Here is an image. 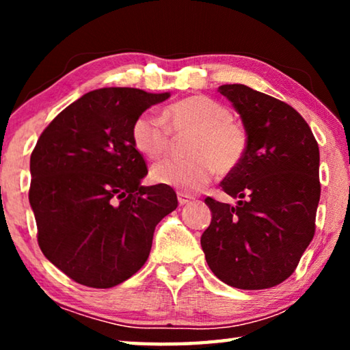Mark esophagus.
<instances>
[{
  "mask_svg": "<svg viewBox=\"0 0 350 350\" xmlns=\"http://www.w3.org/2000/svg\"><path fill=\"white\" fill-rule=\"evenodd\" d=\"M177 200H179L180 205H187L193 200V198L189 196V194H185V193H177Z\"/></svg>",
  "mask_w": 350,
  "mask_h": 350,
  "instance_id": "34e87169",
  "label": "esophagus"
}]
</instances>
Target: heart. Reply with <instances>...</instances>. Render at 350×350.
I'll return each mask as SVG.
<instances>
[{
    "mask_svg": "<svg viewBox=\"0 0 350 350\" xmlns=\"http://www.w3.org/2000/svg\"><path fill=\"white\" fill-rule=\"evenodd\" d=\"M171 133L193 134L188 159H167L151 168V179L180 193H196L219 171L228 174L239 167L248 150V134L232 118L227 106L205 96H193L168 106L163 120L146 111L135 118L131 139L135 150L148 159L168 151Z\"/></svg>",
    "mask_w": 350,
    "mask_h": 350,
    "instance_id": "heart-1",
    "label": "heart"
}]
</instances>
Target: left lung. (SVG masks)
<instances>
[{"instance_id":"1","label":"left lung","mask_w":350,"mask_h":350,"mask_svg":"<svg viewBox=\"0 0 350 350\" xmlns=\"http://www.w3.org/2000/svg\"><path fill=\"white\" fill-rule=\"evenodd\" d=\"M248 134L244 161L221 182L238 205L206 198L211 222L200 245L219 280L242 290L278 286L315 234L319 150L292 106L245 85H222Z\"/></svg>"}]
</instances>
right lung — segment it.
Wrapping results in <instances>:
<instances>
[{
	"instance_id": "1",
	"label": "right lung",
	"mask_w": 350,
	"mask_h": 350,
	"mask_svg": "<svg viewBox=\"0 0 350 350\" xmlns=\"http://www.w3.org/2000/svg\"><path fill=\"white\" fill-rule=\"evenodd\" d=\"M170 92L102 88L49 123L31 156L29 202L44 256L70 280L94 288L126 281L150 256L156 225L176 210L148 174L131 139L135 118Z\"/></svg>"
}]
</instances>
